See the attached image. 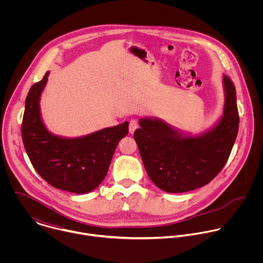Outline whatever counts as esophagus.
Segmentation results:
<instances>
[{"label": "esophagus", "mask_w": 263, "mask_h": 263, "mask_svg": "<svg viewBox=\"0 0 263 263\" xmlns=\"http://www.w3.org/2000/svg\"><path fill=\"white\" fill-rule=\"evenodd\" d=\"M138 128V123L135 120H131L129 123V133L133 134L134 131Z\"/></svg>", "instance_id": "esophagus-1"}]
</instances>
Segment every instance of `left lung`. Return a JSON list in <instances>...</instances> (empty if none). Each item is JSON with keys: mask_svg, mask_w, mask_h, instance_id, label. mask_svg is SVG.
<instances>
[{"mask_svg": "<svg viewBox=\"0 0 263 263\" xmlns=\"http://www.w3.org/2000/svg\"><path fill=\"white\" fill-rule=\"evenodd\" d=\"M221 117L200 133L183 131L157 118L139 119L134 139L147 173L166 193L191 192L208 184L226 164L238 132L236 91L222 76Z\"/></svg>", "mask_w": 263, "mask_h": 263, "instance_id": "1", "label": "left lung"}]
</instances>
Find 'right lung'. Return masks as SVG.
Here are the masks:
<instances>
[{"instance_id": "add662e5", "label": "right lung", "mask_w": 263, "mask_h": 263, "mask_svg": "<svg viewBox=\"0 0 263 263\" xmlns=\"http://www.w3.org/2000/svg\"><path fill=\"white\" fill-rule=\"evenodd\" d=\"M49 73L30 88L26 98L22 125L26 152L35 171L55 189L73 194L90 193L106 177L119 141L128 134L129 123L79 137L53 134L41 112V97Z\"/></svg>"}]
</instances>
